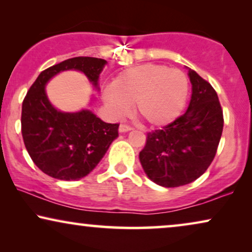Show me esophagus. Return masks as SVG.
I'll list each match as a JSON object with an SVG mask.
<instances>
[{
    "label": "esophagus",
    "instance_id": "esophagus-1",
    "mask_svg": "<svg viewBox=\"0 0 252 252\" xmlns=\"http://www.w3.org/2000/svg\"><path fill=\"white\" fill-rule=\"evenodd\" d=\"M132 129V127L126 125V124H122V125L119 126V132L120 133H124V132H128V130Z\"/></svg>",
    "mask_w": 252,
    "mask_h": 252
}]
</instances>
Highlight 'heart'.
<instances>
[{
  "label": "heart",
  "instance_id": "b5f03b06",
  "mask_svg": "<svg viewBox=\"0 0 252 252\" xmlns=\"http://www.w3.org/2000/svg\"><path fill=\"white\" fill-rule=\"evenodd\" d=\"M189 81L178 68L143 64L124 70L103 91V101L115 118L135 103L136 115L153 127L166 126L180 116L187 102Z\"/></svg>",
  "mask_w": 252,
  "mask_h": 252
}]
</instances>
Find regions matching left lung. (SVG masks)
<instances>
[{
  "mask_svg": "<svg viewBox=\"0 0 252 252\" xmlns=\"http://www.w3.org/2000/svg\"><path fill=\"white\" fill-rule=\"evenodd\" d=\"M188 75L192 94L187 111L161 129L147 133L139 156L150 180L167 188L201 177L216 156L222 133V109L216 91L194 70Z\"/></svg>",
  "mask_w": 252,
  "mask_h": 252,
  "instance_id": "obj_1",
  "label": "left lung"
}]
</instances>
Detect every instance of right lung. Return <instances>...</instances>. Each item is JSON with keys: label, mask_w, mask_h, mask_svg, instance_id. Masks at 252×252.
<instances>
[{"label": "right lung", "mask_w": 252, "mask_h": 252, "mask_svg": "<svg viewBox=\"0 0 252 252\" xmlns=\"http://www.w3.org/2000/svg\"><path fill=\"white\" fill-rule=\"evenodd\" d=\"M106 61L74 57L48 67L39 74L23 101L22 135L34 164L58 180H79L96 167L118 136L119 124H106L89 110L62 112L51 105L47 82L66 70L84 72L97 87Z\"/></svg>", "instance_id": "1"}]
</instances>
